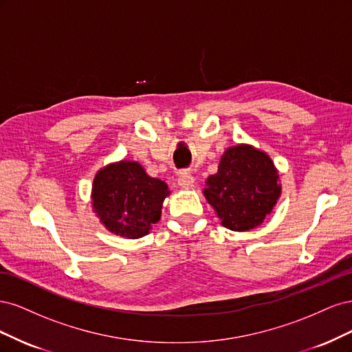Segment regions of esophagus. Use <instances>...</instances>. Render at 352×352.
<instances>
[{"label": "esophagus", "mask_w": 352, "mask_h": 352, "mask_svg": "<svg viewBox=\"0 0 352 352\" xmlns=\"http://www.w3.org/2000/svg\"><path fill=\"white\" fill-rule=\"evenodd\" d=\"M194 182H195V180H194L192 175H189V173H180L179 177H177V185L182 189L194 188Z\"/></svg>", "instance_id": "esophagus-1"}]
</instances>
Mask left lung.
<instances>
[{
  "mask_svg": "<svg viewBox=\"0 0 352 352\" xmlns=\"http://www.w3.org/2000/svg\"><path fill=\"white\" fill-rule=\"evenodd\" d=\"M202 192L223 226L245 232L270 214L282 186L272 158L252 145L239 144L221 155L217 173L207 179Z\"/></svg>",
  "mask_w": 352,
  "mask_h": 352,
  "instance_id": "left-lung-1",
  "label": "left lung"
}]
</instances>
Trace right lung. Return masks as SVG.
<instances>
[{"label":"right lung","mask_w":352,"mask_h":352,"mask_svg":"<svg viewBox=\"0 0 352 352\" xmlns=\"http://www.w3.org/2000/svg\"><path fill=\"white\" fill-rule=\"evenodd\" d=\"M166 182L148 176L136 162L122 160L101 168L92 184V207L114 235L127 239L145 236L162 217Z\"/></svg>","instance_id":"right-lung-1"}]
</instances>
